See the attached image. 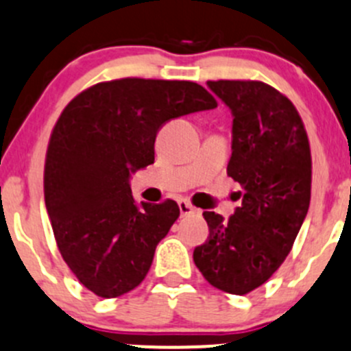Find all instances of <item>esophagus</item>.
Returning <instances> with one entry per match:
<instances>
[{"label":"esophagus","mask_w":351,"mask_h":351,"mask_svg":"<svg viewBox=\"0 0 351 351\" xmlns=\"http://www.w3.org/2000/svg\"><path fill=\"white\" fill-rule=\"evenodd\" d=\"M178 206H180V213H182V216H189V214L199 213V210H197L192 204L186 202V200H180Z\"/></svg>","instance_id":"1"}]
</instances>
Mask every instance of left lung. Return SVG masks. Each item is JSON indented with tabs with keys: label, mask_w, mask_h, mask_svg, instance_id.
<instances>
[{
	"label": "left lung",
	"mask_w": 351,
	"mask_h": 351,
	"mask_svg": "<svg viewBox=\"0 0 351 351\" xmlns=\"http://www.w3.org/2000/svg\"><path fill=\"white\" fill-rule=\"evenodd\" d=\"M233 113L228 176L241 206L230 219L202 214L209 237L193 262L217 290L247 295L266 283L290 254L311 206L307 130L287 96L261 80H209Z\"/></svg>",
	"instance_id": "left-lung-1"
}]
</instances>
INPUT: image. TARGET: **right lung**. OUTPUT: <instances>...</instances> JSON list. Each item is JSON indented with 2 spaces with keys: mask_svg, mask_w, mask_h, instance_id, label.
Masks as SVG:
<instances>
[{
  "mask_svg": "<svg viewBox=\"0 0 351 351\" xmlns=\"http://www.w3.org/2000/svg\"><path fill=\"white\" fill-rule=\"evenodd\" d=\"M190 80L118 78L82 90L51 132L44 200L60 254L87 290L117 298L144 281L156 247L180 216L175 200L135 202L128 176L154 162L166 121L214 110Z\"/></svg>",
  "mask_w": 351,
  "mask_h": 351,
  "instance_id": "add662e5",
  "label": "right lung"
}]
</instances>
